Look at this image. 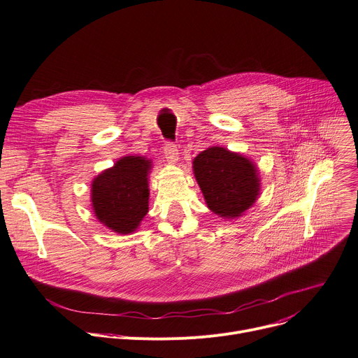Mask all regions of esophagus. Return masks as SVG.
I'll return each mask as SVG.
<instances>
[{
    "label": "esophagus",
    "instance_id": "34e87169",
    "mask_svg": "<svg viewBox=\"0 0 358 358\" xmlns=\"http://www.w3.org/2000/svg\"><path fill=\"white\" fill-rule=\"evenodd\" d=\"M163 153H164V156H166L168 162H171L173 164L178 163V160H179V150H178V148L173 143H166V146H164V149H163Z\"/></svg>",
    "mask_w": 358,
    "mask_h": 358
}]
</instances>
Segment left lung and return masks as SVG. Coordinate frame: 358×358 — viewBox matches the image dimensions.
Here are the masks:
<instances>
[{"label": "left lung", "instance_id": "obj_1", "mask_svg": "<svg viewBox=\"0 0 358 358\" xmlns=\"http://www.w3.org/2000/svg\"><path fill=\"white\" fill-rule=\"evenodd\" d=\"M208 208L222 219L241 217L257 202L261 178L255 162L222 146H210L192 162Z\"/></svg>", "mask_w": 358, "mask_h": 358}]
</instances>
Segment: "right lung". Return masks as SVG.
<instances>
[{
  "mask_svg": "<svg viewBox=\"0 0 358 358\" xmlns=\"http://www.w3.org/2000/svg\"><path fill=\"white\" fill-rule=\"evenodd\" d=\"M152 168V159L123 156L93 179L90 202L100 224L120 235L137 231L149 212Z\"/></svg>",
  "mask_w": 358,
  "mask_h": 358,
  "instance_id": "obj_1",
  "label": "right lung"
}]
</instances>
